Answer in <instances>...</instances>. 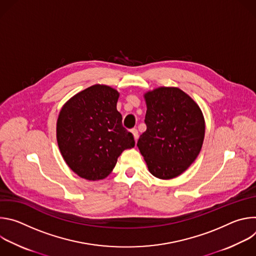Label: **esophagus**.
I'll return each instance as SVG.
<instances>
[{"label":"esophagus","instance_id":"obj_1","mask_svg":"<svg viewBox=\"0 0 256 256\" xmlns=\"http://www.w3.org/2000/svg\"><path fill=\"white\" fill-rule=\"evenodd\" d=\"M132 136H134V140H138V130H136V128H132Z\"/></svg>","mask_w":256,"mask_h":256}]
</instances>
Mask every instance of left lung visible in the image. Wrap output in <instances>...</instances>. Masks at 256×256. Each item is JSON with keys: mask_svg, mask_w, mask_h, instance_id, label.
Returning <instances> with one entry per match:
<instances>
[{"mask_svg": "<svg viewBox=\"0 0 256 256\" xmlns=\"http://www.w3.org/2000/svg\"><path fill=\"white\" fill-rule=\"evenodd\" d=\"M147 130L138 148L155 177L171 179L184 173L198 156L204 138L200 106L176 87H159L144 95Z\"/></svg>", "mask_w": 256, "mask_h": 256, "instance_id": "obj_1", "label": "left lung"}]
</instances>
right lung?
Masks as SVG:
<instances>
[{
    "label": "right lung",
    "mask_w": 256,
    "mask_h": 256,
    "mask_svg": "<svg viewBox=\"0 0 256 256\" xmlns=\"http://www.w3.org/2000/svg\"><path fill=\"white\" fill-rule=\"evenodd\" d=\"M120 93L93 85L72 96L62 107L56 140L68 166L87 180H100L114 170L126 149L134 147L132 132L122 126L118 112Z\"/></svg>",
    "instance_id": "right-lung-1"
}]
</instances>
